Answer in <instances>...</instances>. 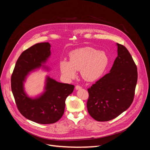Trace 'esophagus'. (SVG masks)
<instances>
[{"instance_id":"obj_1","label":"esophagus","mask_w":150,"mask_h":150,"mask_svg":"<svg viewBox=\"0 0 150 150\" xmlns=\"http://www.w3.org/2000/svg\"><path fill=\"white\" fill-rule=\"evenodd\" d=\"M75 88H76V90H78V89H81V88H81L80 86H79V85H77V86H76Z\"/></svg>"}]
</instances>
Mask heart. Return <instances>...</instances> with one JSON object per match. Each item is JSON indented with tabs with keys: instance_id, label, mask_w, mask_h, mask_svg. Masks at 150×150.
<instances>
[{
	"instance_id": "heart-1",
	"label": "heart",
	"mask_w": 150,
	"mask_h": 150,
	"mask_svg": "<svg viewBox=\"0 0 150 150\" xmlns=\"http://www.w3.org/2000/svg\"><path fill=\"white\" fill-rule=\"evenodd\" d=\"M69 61H60V70L67 79L74 78L77 71H81L83 78L88 81H94L103 74L109 64V58L103 51L85 47L77 49L69 54Z\"/></svg>"
}]
</instances>
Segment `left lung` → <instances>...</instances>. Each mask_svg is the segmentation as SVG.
<instances>
[{"instance_id":"obj_1","label":"left lung","mask_w":150,"mask_h":150,"mask_svg":"<svg viewBox=\"0 0 150 150\" xmlns=\"http://www.w3.org/2000/svg\"><path fill=\"white\" fill-rule=\"evenodd\" d=\"M117 56L109 73L88 89L89 114L98 121H108L125 111L133 101L137 67L123 45L117 43Z\"/></svg>"}]
</instances>
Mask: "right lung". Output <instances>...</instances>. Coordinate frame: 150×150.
Segmentation results:
<instances>
[{
    "instance_id": "obj_1",
    "label": "right lung",
    "mask_w": 150,
    "mask_h": 150,
    "mask_svg": "<svg viewBox=\"0 0 150 150\" xmlns=\"http://www.w3.org/2000/svg\"><path fill=\"white\" fill-rule=\"evenodd\" d=\"M49 42L38 43L26 49L18 59L11 76V89L17 109L25 118L39 124H52L61 119L64 112L66 98L74 86L59 83L47 76L45 91L35 98L24 91V82L29 72L41 66L51 56Z\"/></svg>"
}]
</instances>
